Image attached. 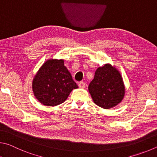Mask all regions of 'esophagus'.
Here are the masks:
<instances>
[{"label":"esophagus","mask_w":157,"mask_h":157,"mask_svg":"<svg viewBox=\"0 0 157 157\" xmlns=\"http://www.w3.org/2000/svg\"><path fill=\"white\" fill-rule=\"evenodd\" d=\"M78 86L80 88H85V87H86V83L83 81H81L80 83H78Z\"/></svg>","instance_id":"obj_1"}]
</instances>
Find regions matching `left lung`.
<instances>
[{"instance_id":"left-lung-1","label":"left lung","mask_w":157,"mask_h":157,"mask_svg":"<svg viewBox=\"0 0 157 157\" xmlns=\"http://www.w3.org/2000/svg\"><path fill=\"white\" fill-rule=\"evenodd\" d=\"M88 90L95 104L104 109L118 105L125 94L121 76L116 68L109 64L97 69Z\"/></svg>"}]
</instances>
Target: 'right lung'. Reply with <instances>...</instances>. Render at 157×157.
<instances>
[{
  "mask_svg": "<svg viewBox=\"0 0 157 157\" xmlns=\"http://www.w3.org/2000/svg\"><path fill=\"white\" fill-rule=\"evenodd\" d=\"M35 97L45 105L56 106L67 99L73 89L78 88L64 60L50 59L38 70L32 83Z\"/></svg>",
  "mask_w": 157,
  "mask_h": 157,
  "instance_id": "1",
  "label": "right lung"
}]
</instances>
